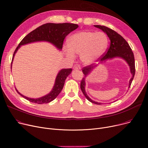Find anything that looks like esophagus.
<instances>
[{
	"mask_svg": "<svg viewBox=\"0 0 148 148\" xmlns=\"http://www.w3.org/2000/svg\"><path fill=\"white\" fill-rule=\"evenodd\" d=\"M73 69L74 70L78 71V70H79V69H81V66L79 64H75L73 67Z\"/></svg>",
	"mask_w": 148,
	"mask_h": 148,
	"instance_id": "34e87169",
	"label": "esophagus"
}]
</instances>
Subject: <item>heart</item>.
I'll use <instances>...</instances> for the list:
<instances>
[{
    "mask_svg": "<svg viewBox=\"0 0 148 148\" xmlns=\"http://www.w3.org/2000/svg\"><path fill=\"white\" fill-rule=\"evenodd\" d=\"M109 44L106 34L101 32L82 31L76 33L68 40V48H64L66 56L74 58L75 54H80L82 62L91 64L104 54Z\"/></svg>",
    "mask_w": 148,
    "mask_h": 148,
    "instance_id": "heart-1",
    "label": "heart"
}]
</instances>
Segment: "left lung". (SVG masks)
I'll use <instances>...</instances> for the list:
<instances>
[{
    "label": "left lung",
    "instance_id": "obj_1",
    "mask_svg": "<svg viewBox=\"0 0 148 148\" xmlns=\"http://www.w3.org/2000/svg\"><path fill=\"white\" fill-rule=\"evenodd\" d=\"M94 27L99 28L106 33L110 40V45L109 48L104 53L102 57L100 58V63L103 62V61H105L106 60L111 59L115 57H120L125 60V62L130 66V72H131V73L132 74V77L129 81V87H130V85H131L133 80L136 71L134 57L132 49L130 48L127 42L115 31L104 25H94ZM95 66H93L91 64L82 68V72L85 76L82 78L81 82V89L84 95H85V97L88 100L92 103L96 104V105H101V103H99L91 100L88 97V95L86 94L85 90V77L91 72L92 69H94Z\"/></svg>",
    "mask_w": 148,
    "mask_h": 148
}]
</instances>
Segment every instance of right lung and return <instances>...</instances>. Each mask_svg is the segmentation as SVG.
I'll return each instance as SVG.
<instances>
[{"label":"right lung","instance_id":"obj_1","mask_svg":"<svg viewBox=\"0 0 148 148\" xmlns=\"http://www.w3.org/2000/svg\"><path fill=\"white\" fill-rule=\"evenodd\" d=\"M78 27V25L72 23H47L43 24L35 30H33L26 35L20 42L18 46L15 49L12 59V63L16 51L20 48V46L27 44V43L38 42V41H47L53 43L58 49H62L63 48V41L67 35L71 32L75 30ZM11 63V67H12ZM72 69H63L61 70L58 73L52 91L42 97L38 99H31L24 96L20 94L16 88V92L22 97L27 100L37 104L48 103L54 100L62 91L65 82V80L68 75L71 73Z\"/></svg>","mask_w":148,"mask_h":148}]
</instances>
